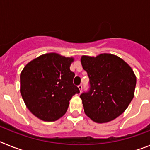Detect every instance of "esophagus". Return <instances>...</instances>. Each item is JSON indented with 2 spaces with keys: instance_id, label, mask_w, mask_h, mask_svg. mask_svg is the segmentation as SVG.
Returning a JSON list of instances; mask_svg holds the SVG:
<instances>
[{
  "instance_id": "esophagus-1",
  "label": "esophagus",
  "mask_w": 150,
  "mask_h": 150,
  "mask_svg": "<svg viewBox=\"0 0 150 150\" xmlns=\"http://www.w3.org/2000/svg\"><path fill=\"white\" fill-rule=\"evenodd\" d=\"M78 88L79 89V91L81 92L82 89H83V86H82V85H79V86H78Z\"/></svg>"
}]
</instances>
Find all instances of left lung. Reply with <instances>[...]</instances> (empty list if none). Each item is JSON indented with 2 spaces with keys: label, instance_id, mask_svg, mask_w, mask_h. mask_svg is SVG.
<instances>
[{
  "label": "left lung",
  "instance_id": "left-lung-1",
  "mask_svg": "<svg viewBox=\"0 0 150 150\" xmlns=\"http://www.w3.org/2000/svg\"><path fill=\"white\" fill-rule=\"evenodd\" d=\"M81 64L89 77L90 89L81 94L85 113L105 123L124 112L134 95L136 76L132 67L115 55H83Z\"/></svg>",
  "mask_w": 150,
  "mask_h": 150
}]
</instances>
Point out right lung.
Listing matches in <instances>:
<instances>
[{
	"label": "right lung",
	"instance_id": "1",
	"mask_svg": "<svg viewBox=\"0 0 150 150\" xmlns=\"http://www.w3.org/2000/svg\"><path fill=\"white\" fill-rule=\"evenodd\" d=\"M74 58L51 52L28 63L20 74V92L28 109L46 122H54L65 114L69 101L79 93L73 83L70 70Z\"/></svg>",
	"mask_w": 150,
	"mask_h": 150
}]
</instances>
